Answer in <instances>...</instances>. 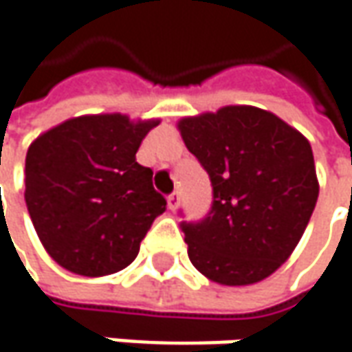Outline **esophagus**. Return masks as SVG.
Masks as SVG:
<instances>
[{
    "mask_svg": "<svg viewBox=\"0 0 352 352\" xmlns=\"http://www.w3.org/2000/svg\"><path fill=\"white\" fill-rule=\"evenodd\" d=\"M167 205H169V208L171 210H175L177 206H179V192L173 191L169 197H167Z\"/></svg>",
    "mask_w": 352,
    "mask_h": 352,
    "instance_id": "obj_1",
    "label": "esophagus"
}]
</instances>
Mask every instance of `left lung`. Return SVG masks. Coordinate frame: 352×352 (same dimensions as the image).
I'll return each mask as SVG.
<instances>
[{
  "label": "left lung",
  "mask_w": 352,
  "mask_h": 352,
  "mask_svg": "<svg viewBox=\"0 0 352 352\" xmlns=\"http://www.w3.org/2000/svg\"><path fill=\"white\" fill-rule=\"evenodd\" d=\"M179 130L212 185L210 210L181 222L191 264L222 285L264 280L298 246L319 197L309 142L254 106L185 118Z\"/></svg>",
  "instance_id": "1"
}]
</instances>
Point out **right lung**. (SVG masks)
Here are the masks:
<instances>
[{
    "label": "right lung",
    "mask_w": 352,
    "mask_h": 352,
    "mask_svg": "<svg viewBox=\"0 0 352 352\" xmlns=\"http://www.w3.org/2000/svg\"><path fill=\"white\" fill-rule=\"evenodd\" d=\"M160 122L100 114L67 120L31 144L25 203L45 250L80 276L130 266L149 226L165 212L153 171L135 161Z\"/></svg>",
    "instance_id": "obj_1"
}]
</instances>
